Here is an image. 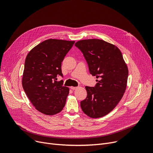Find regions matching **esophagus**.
I'll return each instance as SVG.
<instances>
[{"label": "esophagus", "mask_w": 153, "mask_h": 153, "mask_svg": "<svg viewBox=\"0 0 153 153\" xmlns=\"http://www.w3.org/2000/svg\"><path fill=\"white\" fill-rule=\"evenodd\" d=\"M70 88H71L72 90H76L77 88V87H72V86H71Z\"/></svg>", "instance_id": "34e87169"}]
</instances>
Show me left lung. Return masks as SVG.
I'll return each instance as SVG.
<instances>
[{
  "instance_id": "left-lung-1",
  "label": "left lung",
  "mask_w": 153,
  "mask_h": 153,
  "mask_svg": "<svg viewBox=\"0 0 153 153\" xmlns=\"http://www.w3.org/2000/svg\"><path fill=\"white\" fill-rule=\"evenodd\" d=\"M75 46L82 53L90 73L96 76L95 87L85 86L87 95L81 102L84 113L91 118L107 115L122 99L128 69L118 48L99 39H83Z\"/></svg>"
}]
</instances>
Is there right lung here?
Masks as SVG:
<instances>
[{
    "mask_svg": "<svg viewBox=\"0 0 153 153\" xmlns=\"http://www.w3.org/2000/svg\"><path fill=\"white\" fill-rule=\"evenodd\" d=\"M74 43L46 39L27 56L22 86L33 105L43 114L55 115L65 105L69 89L56 80L58 76L62 77L61 62Z\"/></svg>",
    "mask_w": 153,
    "mask_h": 153,
    "instance_id": "1",
    "label": "right lung"
}]
</instances>
